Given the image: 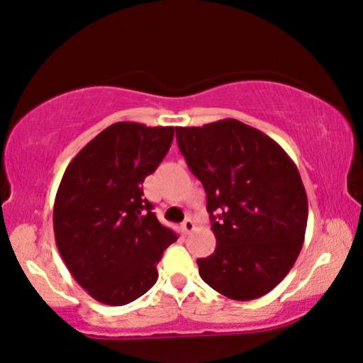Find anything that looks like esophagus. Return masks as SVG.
Wrapping results in <instances>:
<instances>
[{
	"instance_id": "34e87169",
	"label": "esophagus",
	"mask_w": 363,
	"mask_h": 363,
	"mask_svg": "<svg viewBox=\"0 0 363 363\" xmlns=\"http://www.w3.org/2000/svg\"><path fill=\"white\" fill-rule=\"evenodd\" d=\"M182 230H183V232H185V233H191L193 230H195V222H193L191 218H186L185 222L182 223Z\"/></svg>"
}]
</instances>
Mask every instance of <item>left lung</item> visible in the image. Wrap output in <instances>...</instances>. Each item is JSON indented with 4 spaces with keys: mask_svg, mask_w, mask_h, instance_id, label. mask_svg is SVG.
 I'll use <instances>...</instances> for the list:
<instances>
[{
    "mask_svg": "<svg viewBox=\"0 0 363 363\" xmlns=\"http://www.w3.org/2000/svg\"><path fill=\"white\" fill-rule=\"evenodd\" d=\"M178 148L201 182L216 248L199 258L205 284L253 300L285 279L302 250L307 193L277 141L238 120L178 126Z\"/></svg>",
    "mask_w": 363,
    "mask_h": 363,
    "instance_id": "8db88e82",
    "label": "left lung"
}]
</instances>
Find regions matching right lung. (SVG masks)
Returning <instances> with one entry per match:
<instances>
[{"label":"right lung","mask_w":363,"mask_h":363,"mask_svg":"<svg viewBox=\"0 0 363 363\" xmlns=\"http://www.w3.org/2000/svg\"><path fill=\"white\" fill-rule=\"evenodd\" d=\"M173 135V126L113 123L61 178L53 208L56 247L73 279L98 302L120 307L147 294L164 248L177 242L141 188Z\"/></svg>","instance_id":"1"}]
</instances>
